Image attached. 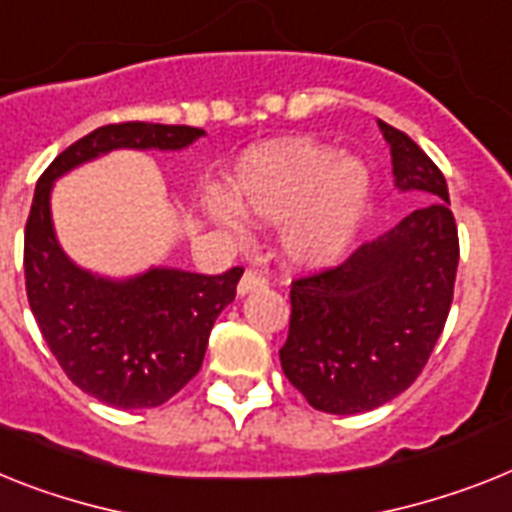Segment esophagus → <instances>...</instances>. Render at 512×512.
Returning <instances> with one entry per match:
<instances>
[{"label": "esophagus", "mask_w": 512, "mask_h": 512, "mask_svg": "<svg viewBox=\"0 0 512 512\" xmlns=\"http://www.w3.org/2000/svg\"><path fill=\"white\" fill-rule=\"evenodd\" d=\"M264 287H266L264 277H261L259 272H251V269H248V272L243 274V277H240V282H238V295L243 298V295H248V293L264 290Z\"/></svg>", "instance_id": "esophagus-1"}]
</instances>
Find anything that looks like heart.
<instances>
[{
  "instance_id": "obj_1",
  "label": "heart",
  "mask_w": 512,
  "mask_h": 512,
  "mask_svg": "<svg viewBox=\"0 0 512 512\" xmlns=\"http://www.w3.org/2000/svg\"><path fill=\"white\" fill-rule=\"evenodd\" d=\"M227 190L230 198L201 201L211 225L230 235L243 232V217L280 225L277 253L298 274L329 272L348 259L374 204L366 162L311 138L277 141L246 154Z\"/></svg>"
}]
</instances>
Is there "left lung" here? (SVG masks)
Returning a JSON list of instances; mask_svg holds the SVG:
<instances>
[{
  "mask_svg": "<svg viewBox=\"0 0 512 512\" xmlns=\"http://www.w3.org/2000/svg\"><path fill=\"white\" fill-rule=\"evenodd\" d=\"M400 193L432 204L363 243L345 264L293 282L285 377L316 411L350 416L416 382L442 335L458 272V230L442 172L398 128L377 120Z\"/></svg>",
  "mask_w": 512,
  "mask_h": 512,
  "instance_id": "left-lung-1",
  "label": "left lung"
}]
</instances>
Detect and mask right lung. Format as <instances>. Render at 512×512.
<instances>
[{
	"label": "right lung",
	"instance_id": "1",
	"mask_svg": "<svg viewBox=\"0 0 512 512\" xmlns=\"http://www.w3.org/2000/svg\"><path fill=\"white\" fill-rule=\"evenodd\" d=\"M204 135L190 125H104L62 151L33 193L25 290L38 329L73 384L122 411L167 403L196 377L211 327L235 301L243 269L217 277L175 266H149L130 277L83 269L54 230V183L112 151H183Z\"/></svg>",
	"mask_w": 512,
	"mask_h": 512
}]
</instances>
